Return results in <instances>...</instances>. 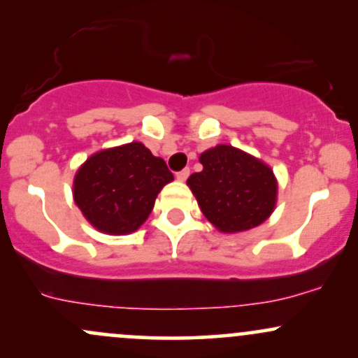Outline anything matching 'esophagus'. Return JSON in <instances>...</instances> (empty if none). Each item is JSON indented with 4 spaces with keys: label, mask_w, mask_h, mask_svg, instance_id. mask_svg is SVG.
Segmentation results:
<instances>
[{
    "label": "esophagus",
    "mask_w": 358,
    "mask_h": 358,
    "mask_svg": "<svg viewBox=\"0 0 358 358\" xmlns=\"http://www.w3.org/2000/svg\"><path fill=\"white\" fill-rule=\"evenodd\" d=\"M188 176H190V170H188V168H185V170L178 171V173H176V178H178L180 182H185V180H187Z\"/></svg>",
    "instance_id": "obj_1"
}]
</instances>
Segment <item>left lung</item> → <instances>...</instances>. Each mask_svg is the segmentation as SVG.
I'll return each instance as SVG.
<instances>
[{
  "label": "left lung",
  "mask_w": 358,
  "mask_h": 358,
  "mask_svg": "<svg viewBox=\"0 0 358 358\" xmlns=\"http://www.w3.org/2000/svg\"><path fill=\"white\" fill-rule=\"evenodd\" d=\"M203 170L187 185L199 207L220 232L257 227L276 207L278 182L273 170L244 151L219 145L200 155Z\"/></svg>",
  "instance_id": "obj_1"
}]
</instances>
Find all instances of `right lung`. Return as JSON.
<instances>
[{
	"instance_id": "obj_1",
	"label": "right lung",
	"mask_w": 358,
	"mask_h": 358,
	"mask_svg": "<svg viewBox=\"0 0 358 358\" xmlns=\"http://www.w3.org/2000/svg\"><path fill=\"white\" fill-rule=\"evenodd\" d=\"M170 182L166 163L133 141L87 158L73 178V200L97 231L122 236L141 227Z\"/></svg>"
}]
</instances>
